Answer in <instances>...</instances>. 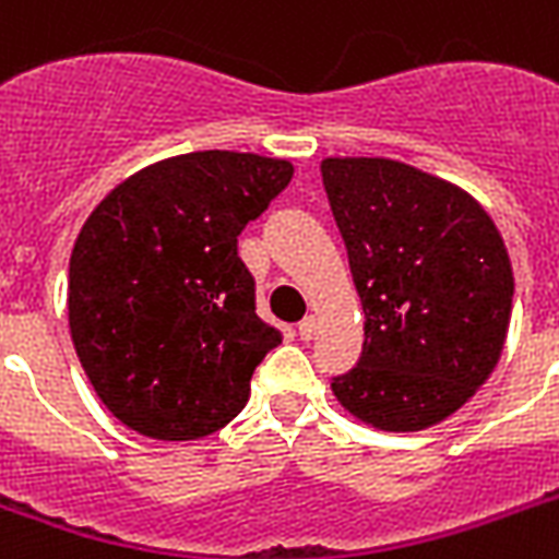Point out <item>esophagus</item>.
<instances>
[{
    "label": "esophagus",
    "mask_w": 559,
    "mask_h": 559,
    "mask_svg": "<svg viewBox=\"0 0 559 559\" xmlns=\"http://www.w3.org/2000/svg\"><path fill=\"white\" fill-rule=\"evenodd\" d=\"M313 334H317V319L305 317L301 322H298V336L308 343V340H313Z\"/></svg>",
    "instance_id": "34e87169"
}]
</instances>
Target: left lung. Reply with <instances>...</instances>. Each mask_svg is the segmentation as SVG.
Returning <instances> with one entry per match:
<instances>
[{"label": "left lung", "mask_w": 559, "mask_h": 559, "mask_svg": "<svg viewBox=\"0 0 559 559\" xmlns=\"http://www.w3.org/2000/svg\"><path fill=\"white\" fill-rule=\"evenodd\" d=\"M322 185L364 301V352L331 390L381 431H421L496 369L513 270L489 213L460 187L386 157H328Z\"/></svg>", "instance_id": "obj_1"}]
</instances>
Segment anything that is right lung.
Returning <instances> with one entry per match:
<instances>
[{
	"mask_svg": "<svg viewBox=\"0 0 559 559\" xmlns=\"http://www.w3.org/2000/svg\"><path fill=\"white\" fill-rule=\"evenodd\" d=\"M293 164L190 152L110 190L70 258V331L105 407L152 440H199L249 402L281 343L258 317L237 237L289 185Z\"/></svg>",
	"mask_w": 559,
	"mask_h": 559,
	"instance_id": "right-lung-1",
	"label": "right lung"
}]
</instances>
